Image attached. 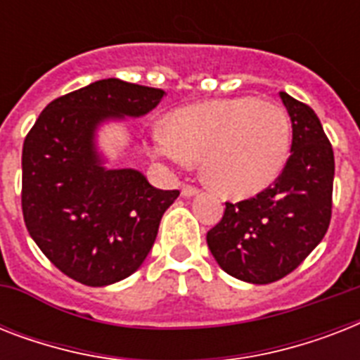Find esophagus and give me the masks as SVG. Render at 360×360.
<instances>
[{"instance_id":"1","label":"esophagus","mask_w":360,"mask_h":360,"mask_svg":"<svg viewBox=\"0 0 360 360\" xmlns=\"http://www.w3.org/2000/svg\"><path fill=\"white\" fill-rule=\"evenodd\" d=\"M198 194H200V191H198L196 186L183 185V188H181V196L183 198H192V196H198Z\"/></svg>"}]
</instances>
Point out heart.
<instances>
[{
	"mask_svg": "<svg viewBox=\"0 0 360 360\" xmlns=\"http://www.w3.org/2000/svg\"><path fill=\"white\" fill-rule=\"evenodd\" d=\"M149 146L179 166L202 158L205 179L239 200L265 191L284 169L291 123L282 106L254 97L207 101L175 110L168 129H153Z\"/></svg>",
	"mask_w": 360,
	"mask_h": 360,
	"instance_id": "heart-1",
	"label": "heart"
}]
</instances>
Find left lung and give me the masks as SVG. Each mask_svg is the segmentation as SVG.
Instances as JSON below:
<instances>
[{
  "mask_svg": "<svg viewBox=\"0 0 360 360\" xmlns=\"http://www.w3.org/2000/svg\"><path fill=\"white\" fill-rule=\"evenodd\" d=\"M291 120V155L273 185L250 200L226 203L207 231L222 271L250 284H271L295 271L327 233L335 155L310 106L280 91Z\"/></svg>",
  "mask_w": 360,
  "mask_h": 360,
  "instance_id": "1",
  "label": "left lung"
}]
</instances>
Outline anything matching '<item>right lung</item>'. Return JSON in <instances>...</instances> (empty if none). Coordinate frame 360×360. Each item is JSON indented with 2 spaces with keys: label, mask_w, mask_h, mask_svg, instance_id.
<instances>
[{
  "label": "right lung",
  "mask_w": 360,
  "mask_h": 360,
  "mask_svg": "<svg viewBox=\"0 0 360 360\" xmlns=\"http://www.w3.org/2000/svg\"><path fill=\"white\" fill-rule=\"evenodd\" d=\"M162 89L108 78L56 98L22 149V211L42 254L76 282L110 285L140 269L164 211L179 191H160L132 168H106L97 132L141 117Z\"/></svg>",
  "instance_id": "right-lung-1"
}]
</instances>
